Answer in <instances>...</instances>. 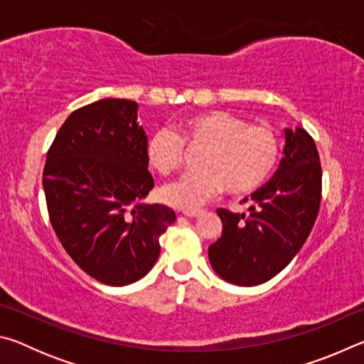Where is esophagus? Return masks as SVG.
<instances>
[{"instance_id":"34e87169","label":"esophagus","mask_w":364,"mask_h":364,"mask_svg":"<svg viewBox=\"0 0 364 364\" xmlns=\"http://www.w3.org/2000/svg\"><path fill=\"white\" fill-rule=\"evenodd\" d=\"M202 212H204V210H199V208H197V210H184L183 215H184V217H188V218H194V217H199Z\"/></svg>"}]
</instances>
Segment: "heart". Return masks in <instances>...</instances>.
<instances>
[{"label":"heart","instance_id":"obj_1","mask_svg":"<svg viewBox=\"0 0 364 364\" xmlns=\"http://www.w3.org/2000/svg\"><path fill=\"white\" fill-rule=\"evenodd\" d=\"M184 144L204 147L196 160L199 170L189 171L160 191L165 204L194 210L221 189L232 196L255 191L273 173L281 156V139L273 127L249 123L226 110L196 114L176 128H159L147 141L151 167L160 175L183 165Z\"/></svg>","mask_w":364,"mask_h":364}]
</instances>
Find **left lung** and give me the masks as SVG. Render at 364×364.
I'll return each mask as SVG.
<instances>
[{"mask_svg":"<svg viewBox=\"0 0 364 364\" xmlns=\"http://www.w3.org/2000/svg\"><path fill=\"white\" fill-rule=\"evenodd\" d=\"M321 188L315 139L304 128L286 130L284 157L274 176L250 196V213L217 210L223 231L208 247L215 273L231 284L247 287L274 278L311 232Z\"/></svg>","mask_w":364,"mask_h":364,"instance_id":"8db88e82","label":"left lung"}]
</instances>
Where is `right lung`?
I'll return each mask as SVG.
<instances>
[{"label": "right lung", "instance_id": "1", "mask_svg": "<svg viewBox=\"0 0 364 364\" xmlns=\"http://www.w3.org/2000/svg\"><path fill=\"white\" fill-rule=\"evenodd\" d=\"M136 119L130 100L73 110L43 170L49 221L63 247L86 274L117 287L149 273L159 237L176 220L171 208L144 202L154 180Z\"/></svg>", "mask_w": 364, "mask_h": 364}]
</instances>
